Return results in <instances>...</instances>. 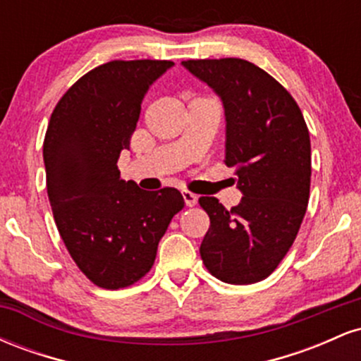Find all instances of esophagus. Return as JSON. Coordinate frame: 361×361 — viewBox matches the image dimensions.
<instances>
[{
  "label": "esophagus",
  "instance_id": "obj_1",
  "mask_svg": "<svg viewBox=\"0 0 361 361\" xmlns=\"http://www.w3.org/2000/svg\"><path fill=\"white\" fill-rule=\"evenodd\" d=\"M181 193H183L186 207H195V205H197V200H198L197 195L192 193V192H188V190H185V192H181Z\"/></svg>",
  "mask_w": 361,
  "mask_h": 361
}]
</instances>
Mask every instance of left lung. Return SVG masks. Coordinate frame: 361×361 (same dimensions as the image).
Returning <instances> with one entry per match:
<instances>
[{
  "instance_id": "8db88e82",
  "label": "left lung",
  "mask_w": 361,
  "mask_h": 361,
  "mask_svg": "<svg viewBox=\"0 0 361 361\" xmlns=\"http://www.w3.org/2000/svg\"><path fill=\"white\" fill-rule=\"evenodd\" d=\"M181 64L221 97L226 111V166L243 198L227 210L198 198L210 227L200 246L215 279L250 285L270 276L295 241L310 192V137L304 115L283 86L235 57Z\"/></svg>"
}]
</instances>
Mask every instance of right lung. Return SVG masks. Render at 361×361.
Wrapping results in <instances>:
<instances>
[{
  "mask_svg": "<svg viewBox=\"0 0 361 361\" xmlns=\"http://www.w3.org/2000/svg\"><path fill=\"white\" fill-rule=\"evenodd\" d=\"M171 61H110L57 102L44 139L47 195L69 255L94 285L117 290L151 270L157 244L185 207L176 188L144 192L120 178L149 86Z\"/></svg>",
  "mask_w": 361,
  "mask_h": 361,
  "instance_id": "right-lung-1",
  "label": "right lung"
}]
</instances>
